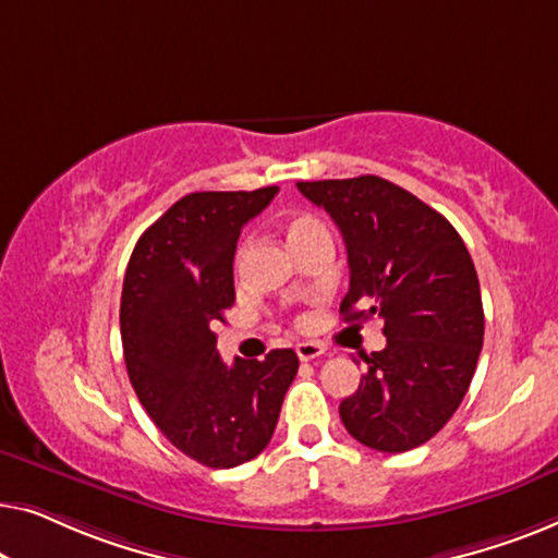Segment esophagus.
<instances>
[{"mask_svg":"<svg viewBox=\"0 0 558 558\" xmlns=\"http://www.w3.org/2000/svg\"><path fill=\"white\" fill-rule=\"evenodd\" d=\"M295 354L301 361H311V359L324 356L326 349H324V343H318V341H301L295 347Z\"/></svg>","mask_w":558,"mask_h":558,"instance_id":"34e87169","label":"esophagus"}]
</instances>
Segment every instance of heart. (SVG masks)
Returning <instances> with one entry per match:
<instances>
[{
    "label": "heart",
    "mask_w": 558,
    "mask_h": 558,
    "mask_svg": "<svg viewBox=\"0 0 558 558\" xmlns=\"http://www.w3.org/2000/svg\"><path fill=\"white\" fill-rule=\"evenodd\" d=\"M316 232H324V225L311 215H290L286 222H282V234H286L290 250H295L301 242L313 238Z\"/></svg>",
    "instance_id": "b5f03b06"
}]
</instances>
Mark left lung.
Returning <instances> with one entry per match:
<instances>
[{
    "instance_id": "obj_1",
    "label": "left lung",
    "mask_w": 558,
    "mask_h": 558,
    "mask_svg": "<svg viewBox=\"0 0 558 558\" xmlns=\"http://www.w3.org/2000/svg\"><path fill=\"white\" fill-rule=\"evenodd\" d=\"M343 234V320L384 318L387 347L364 356L343 427L379 452L435 437L458 410L483 349L481 282L465 242L429 204L381 177L298 182Z\"/></svg>"
}]
</instances>
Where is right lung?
Segmentation results:
<instances>
[{
    "label": "right lung",
    "mask_w": 558,
    "mask_h": 558,
    "mask_svg": "<svg viewBox=\"0 0 558 558\" xmlns=\"http://www.w3.org/2000/svg\"><path fill=\"white\" fill-rule=\"evenodd\" d=\"M276 194L278 186L186 194L141 234L125 268L129 379L163 437L207 468L242 465L268 447L298 374L293 349L232 366L217 354L215 326L234 303L238 238Z\"/></svg>",
    "instance_id": "obj_1"
}]
</instances>
